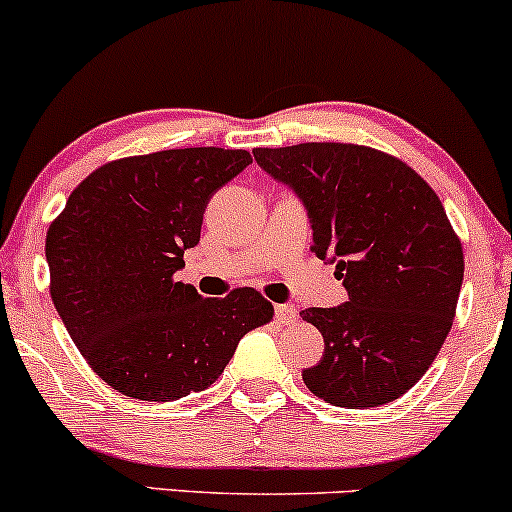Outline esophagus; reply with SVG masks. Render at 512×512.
<instances>
[{"label": "esophagus", "mask_w": 512, "mask_h": 512, "mask_svg": "<svg viewBox=\"0 0 512 512\" xmlns=\"http://www.w3.org/2000/svg\"><path fill=\"white\" fill-rule=\"evenodd\" d=\"M274 313H276V320H279L281 325H293V322L298 320V310H296V305H291V303H281V305H276Z\"/></svg>", "instance_id": "34e87169"}]
</instances>
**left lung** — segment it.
Masks as SVG:
<instances>
[{"mask_svg": "<svg viewBox=\"0 0 512 512\" xmlns=\"http://www.w3.org/2000/svg\"><path fill=\"white\" fill-rule=\"evenodd\" d=\"M308 211L313 252L337 262L349 301L305 308L325 337L303 383L334 407L366 409L411 390L448 337L464 257L431 185L399 158L358 144L255 149Z\"/></svg>", "mask_w": 512, "mask_h": 512, "instance_id": "obj_1", "label": "left lung"}]
</instances>
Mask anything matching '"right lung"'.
Returning a JSON list of instances; mask_svg holds the SVG:
<instances>
[{"instance_id": "add662e5", "label": "right lung", "mask_w": 512, "mask_h": 512, "mask_svg": "<svg viewBox=\"0 0 512 512\" xmlns=\"http://www.w3.org/2000/svg\"><path fill=\"white\" fill-rule=\"evenodd\" d=\"M252 158L243 149H168L96 168L50 223V296L98 378L144 402L207 390L240 339L272 320L255 289L204 298L175 274L211 195Z\"/></svg>"}]
</instances>
